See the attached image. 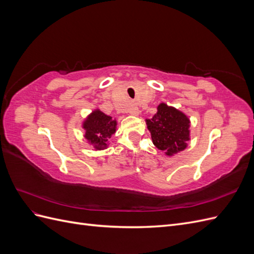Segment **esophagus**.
<instances>
[{"instance_id":"esophagus-1","label":"esophagus","mask_w":254,"mask_h":254,"mask_svg":"<svg viewBox=\"0 0 254 254\" xmlns=\"http://www.w3.org/2000/svg\"><path fill=\"white\" fill-rule=\"evenodd\" d=\"M129 113L131 114V115H134V117H136V115H139L140 114V110H139V108H137L136 106H134V105H132L131 107H130L129 108Z\"/></svg>"}]
</instances>
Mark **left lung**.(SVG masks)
Returning <instances> with one entry per match:
<instances>
[{
    "instance_id": "1",
    "label": "left lung",
    "mask_w": 254,
    "mask_h": 254,
    "mask_svg": "<svg viewBox=\"0 0 254 254\" xmlns=\"http://www.w3.org/2000/svg\"><path fill=\"white\" fill-rule=\"evenodd\" d=\"M152 119L146 120L152 143L166 156H174L187 148L190 140V119L174 107L161 103Z\"/></svg>"
}]
</instances>
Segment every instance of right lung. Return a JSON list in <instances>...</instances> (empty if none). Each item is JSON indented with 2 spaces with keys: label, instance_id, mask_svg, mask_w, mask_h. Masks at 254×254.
Instances as JSON below:
<instances>
[{
  "label": "right lung",
  "instance_id": "obj_1",
  "mask_svg": "<svg viewBox=\"0 0 254 254\" xmlns=\"http://www.w3.org/2000/svg\"><path fill=\"white\" fill-rule=\"evenodd\" d=\"M82 128L86 131L84 137L88 143L93 145L96 150H102L107 148V141L117 130V121L96 109L83 121Z\"/></svg>",
  "mask_w": 254,
  "mask_h": 254
}]
</instances>
